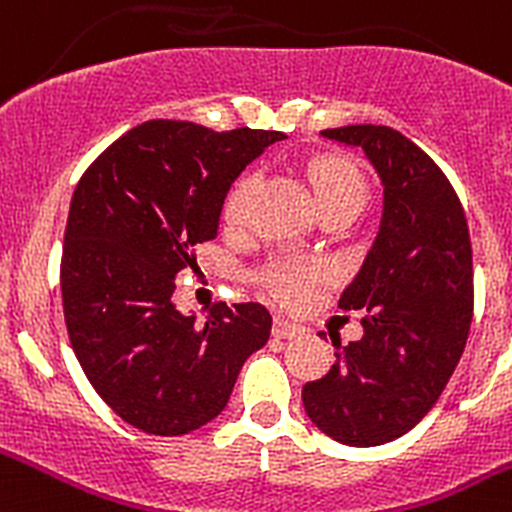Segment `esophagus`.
Returning <instances> with one entry per match:
<instances>
[{
  "label": "esophagus",
  "instance_id": "34e87169",
  "mask_svg": "<svg viewBox=\"0 0 512 512\" xmlns=\"http://www.w3.org/2000/svg\"><path fill=\"white\" fill-rule=\"evenodd\" d=\"M300 332H302V327L295 325L292 320H287V317H277L275 327H272V335L282 337V340H287V337H297Z\"/></svg>",
  "mask_w": 512,
  "mask_h": 512
}]
</instances>
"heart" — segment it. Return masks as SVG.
<instances>
[{
    "label": "heart",
    "instance_id": "b5f03b06",
    "mask_svg": "<svg viewBox=\"0 0 512 512\" xmlns=\"http://www.w3.org/2000/svg\"><path fill=\"white\" fill-rule=\"evenodd\" d=\"M312 190H315L317 202L322 212H360L370 197V185L360 167L345 155H320L307 167ZM257 175L245 172L232 182L230 192L225 197V220L230 225L240 227L250 215V197L255 190ZM325 275V267L317 262L305 260H277L265 272V282L275 292H280L285 300L297 302L310 292L312 282Z\"/></svg>",
    "mask_w": 512,
    "mask_h": 512
}]
</instances>
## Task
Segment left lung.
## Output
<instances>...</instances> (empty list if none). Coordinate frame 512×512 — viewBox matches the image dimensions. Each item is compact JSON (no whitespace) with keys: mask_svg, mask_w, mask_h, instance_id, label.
Returning <instances> with one entry per match:
<instances>
[{"mask_svg":"<svg viewBox=\"0 0 512 512\" xmlns=\"http://www.w3.org/2000/svg\"><path fill=\"white\" fill-rule=\"evenodd\" d=\"M322 135L365 152L385 185V212L337 302L362 312L365 332L307 382L302 405L332 440L370 448L413 430L458 367L473 322V247L458 192L415 142L382 124Z\"/></svg>","mask_w":512,"mask_h":512,"instance_id":"obj_1","label":"left lung"}]
</instances>
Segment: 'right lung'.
I'll return each mask as SVG.
<instances>
[{
	"mask_svg": "<svg viewBox=\"0 0 512 512\" xmlns=\"http://www.w3.org/2000/svg\"><path fill=\"white\" fill-rule=\"evenodd\" d=\"M282 132H215L150 119L74 187L62 285L69 342L99 398L132 428L185 435L215 420L240 367L270 340L260 302H217L205 322L172 305L177 272L215 240L227 190Z\"/></svg>",
	"mask_w": 512,
	"mask_h": 512,
	"instance_id": "obj_1",
	"label": "right lung"
}]
</instances>
